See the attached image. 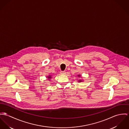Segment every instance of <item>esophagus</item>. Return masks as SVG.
<instances>
[{
  "mask_svg": "<svg viewBox=\"0 0 129 129\" xmlns=\"http://www.w3.org/2000/svg\"><path fill=\"white\" fill-rule=\"evenodd\" d=\"M66 72L65 71H61L60 72V74L61 75H65L66 74Z\"/></svg>",
  "mask_w": 129,
  "mask_h": 129,
  "instance_id": "34e87169",
  "label": "esophagus"
}]
</instances>
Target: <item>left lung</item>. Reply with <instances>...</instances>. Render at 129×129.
<instances>
[{
  "label": "left lung",
  "mask_w": 129,
  "mask_h": 129,
  "mask_svg": "<svg viewBox=\"0 0 129 129\" xmlns=\"http://www.w3.org/2000/svg\"><path fill=\"white\" fill-rule=\"evenodd\" d=\"M77 76L80 78V77H81V75H78ZM83 81V80H80H80H78V82H79V83H80V82H82Z\"/></svg>",
  "instance_id": "obj_1"
}]
</instances>
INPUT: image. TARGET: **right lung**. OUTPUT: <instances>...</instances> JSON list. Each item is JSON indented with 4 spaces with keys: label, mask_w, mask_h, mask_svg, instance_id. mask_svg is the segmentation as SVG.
I'll use <instances>...</instances> for the list:
<instances>
[{
    "label": "right lung",
    "mask_w": 129,
    "mask_h": 129,
    "mask_svg": "<svg viewBox=\"0 0 129 129\" xmlns=\"http://www.w3.org/2000/svg\"><path fill=\"white\" fill-rule=\"evenodd\" d=\"M51 77H52V75H48V76H47L46 78L48 80H50V79H51V78H52Z\"/></svg>",
    "instance_id": "1"
}]
</instances>
